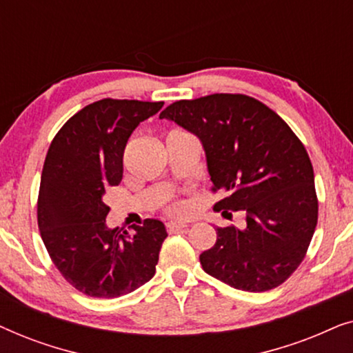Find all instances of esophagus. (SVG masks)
I'll return each instance as SVG.
<instances>
[{"label": "esophagus", "instance_id": "34e87169", "mask_svg": "<svg viewBox=\"0 0 353 353\" xmlns=\"http://www.w3.org/2000/svg\"><path fill=\"white\" fill-rule=\"evenodd\" d=\"M186 221H168L167 223V231H170V233H175V231H180V230H185L188 228Z\"/></svg>", "mask_w": 353, "mask_h": 353}]
</instances>
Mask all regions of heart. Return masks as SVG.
Instances as JSON below:
<instances>
[{
	"label": "heart",
	"mask_w": 353,
	"mask_h": 353,
	"mask_svg": "<svg viewBox=\"0 0 353 353\" xmlns=\"http://www.w3.org/2000/svg\"><path fill=\"white\" fill-rule=\"evenodd\" d=\"M168 210H170L172 214H183V212L186 210V205L183 204V202H175V204L168 207Z\"/></svg>",
	"instance_id": "b5f03b06"
}]
</instances>
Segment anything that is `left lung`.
<instances>
[{"label":"left lung","instance_id":"1","mask_svg":"<svg viewBox=\"0 0 353 353\" xmlns=\"http://www.w3.org/2000/svg\"><path fill=\"white\" fill-rule=\"evenodd\" d=\"M194 133L205 151L214 210H243L244 230L216 228L201 254L205 273L231 288L263 292L283 284L305 257L318 221L310 157L279 115L245 94L181 99L159 115Z\"/></svg>","mask_w":353,"mask_h":353}]
</instances>
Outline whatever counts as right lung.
I'll use <instances>...</instances> for the list:
<instances>
[{
	"instance_id": "obj_1",
	"label": "right lung",
	"mask_w": 353,
	"mask_h": 353,
	"mask_svg": "<svg viewBox=\"0 0 353 353\" xmlns=\"http://www.w3.org/2000/svg\"><path fill=\"white\" fill-rule=\"evenodd\" d=\"M163 103L101 99L62 125L48 149L38 192V228L65 281L90 297L133 292L156 273L165 226L148 219L133 231L109 230L103 197L123 175L133 130Z\"/></svg>"
}]
</instances>
